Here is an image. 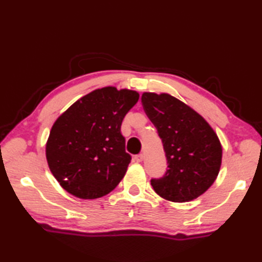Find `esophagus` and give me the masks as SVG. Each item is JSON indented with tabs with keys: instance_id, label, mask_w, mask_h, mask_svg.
Returning a JSON list of instances; mask_svg holds the SVG:
<instances>
[{
	"instance_id": "34e87169",
	"label": "esophagus",
	"mask_w": 262,
	"mask_h": 262,
	"mask_svg": "<svg viewBox=\"0 0 262 262\" xmlns=\"http://www.w3.org/2000/svg\"><path fill=\"white\" fill-rule=\"evenodd\" d=\"M143 159H144V155L143 154L135 155V161H136V162H142Z\"/></svg>"
}]
</instances>
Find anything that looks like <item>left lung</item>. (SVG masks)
Instances as JSON below:
<instances>
[{"instance_id":"left-lung-1","label":"left lung","mask_w":262,"mask_h":262,"mask_svg":"<svg viewBox=\"0 0 262 262\" xmlns=\"http://www.w3.org/2000/svg\"><path fill=\"white\" fill-rule=\"evenodd\" d=\"M142 104L163 143L168 170L151 185L173 203L196 199L213 185L222 164V145L203 116L168 93L144 92Z\"/></svg>"}]
</instances>
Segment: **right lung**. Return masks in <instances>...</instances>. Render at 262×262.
Returning <instances> with one entry per match:
<instances>
[{
  "label": "right lung",
  "instance_id": "add662e5",
  "mask_svg": "<svg viewBox=\"0 0 262 262\" xmlns=\"http://www.w3.org/2000/svg\"><path fill=\"white\" fill-rule=\"evenodd\" d=\"M138 98V92L128 89H97L54 122L46 159L66 191L77 198L96 199L118 186L132 160L125 151L121 122Z\"/></svg>",
  "mask_w": 262,
  "mask_h": 262
}]
</instances>
